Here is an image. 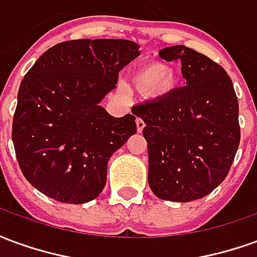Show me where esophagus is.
<instances>
[{"instance_id":"34e87169","label":"esophagus","mask_w":257,"mask_h":257,"mask_svg":"<svg viewBox=\"0 0 257 257\" xmlns=\"http://www.w3.org/2000/svg\"><path fill=\"white\" fill-rule=\"evenodd\" d=\"M145 126H146L145 121H143L142 118H138V119H136V129H138V132H139V134L143 131V129H145Z\"/></svg>"}]
</instances>
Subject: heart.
I'll return each mask as SVG.
<instances>
[{
    "label": "heart",
    "mask_w": 257,
    "mask_h": 257,
    "mask_svg": "<svg viewBox=\"0 0 257 257\" xmlns=\"http://www.w3.org/2000/svg\"><path fill=\"white\" fill-rule=\"evenodd\" d=\"M131 84L140 93H149L151 97L169 95L178 85V78L167 64L151 62L139 66L131 74Z\"/></svg>",
    "instance_id": "b5f03b06"
}]
</instances>
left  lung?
I'll return each mask as SVG.
<instances>
[{
  "label": "left lung",
  "instance_id": "1",
  "mask_svg": "<svg viewBox=\"0 0 257 257\" xmlns=\"http://www.w3.org/2000/svg\"><path fill=\"white\" fill-rule=\"evenodd\" d=\"M180 60L186 86L142 106L149 186L158 198H204L226 179L239 146L238 99L226 70L184 45L158 53Z\"/></svg>",
  "mask_w": 257,
  "mask_h": 257
}]
</instances>
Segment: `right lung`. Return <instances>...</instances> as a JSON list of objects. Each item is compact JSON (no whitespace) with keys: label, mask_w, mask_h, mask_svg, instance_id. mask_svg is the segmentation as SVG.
Listing matches in <instances>:
<instances>
[{"label":"right lung","mask_w":257,"mask_h":257,"mask_svg":"<svg viewBox=\"0 0 257 257\" xmlns=\"http://www.w3.org/2000/svg\"><path fill=\"white\" fill-rule=\"evenodd\" d=\"M139 48L121 38L66 41L26 74L12 140L22 173L40 193L84 204L103 191L108 160L136 134V118L112 117L100 103Z\"/></svg>","instance_id":"1"}]
</instances>
